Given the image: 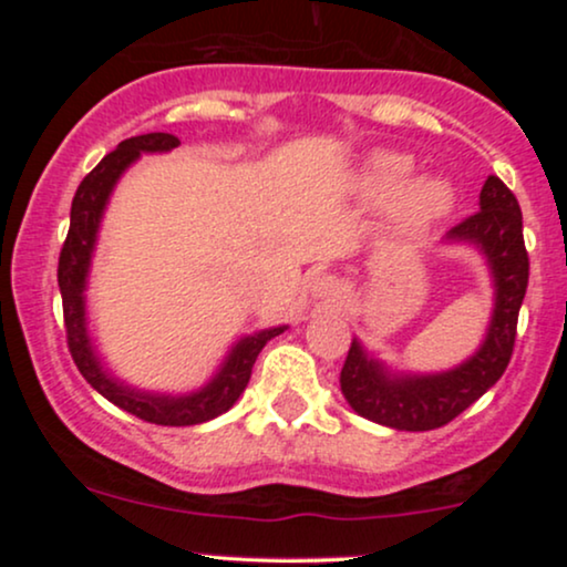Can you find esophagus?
<instances>
[{
	"instance_id": "1",
	"label": "esophagus",
	"mask_w": 567,
	"mask_h": 567,
	"mask_svg": "<svg viewBox=\"0 0 567 567\" xmlns=\"http://www.w3.org/2000/svg\"><path fill=\"white\" fill-rule=\"evenodd\" d=\"M341 282L330 275L315 277V282H311V296L322 303H338L341 301Z\"/></svg>"
}]
</instances>
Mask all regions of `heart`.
Instances as JSON below:
<instances>
[{"mask_svg":"<svg viewBox=\"0 0 567 567\" xmlns=\"http://www.w3.org/2000/svg\"><path fill=\"white\" fill-rule=\"evenodd\" d=\"M408 173L410 162L405 157L381 152L368 162L365 188L373 194H389L408 178ZM447 202H451V194L440 181H415L400 194V216L410 226H421L442 216L447 210Z\"/></svg>","mask_w":567,"mask_h":567,"instance_id":"heart-1","label":"heart"}]
</instances>
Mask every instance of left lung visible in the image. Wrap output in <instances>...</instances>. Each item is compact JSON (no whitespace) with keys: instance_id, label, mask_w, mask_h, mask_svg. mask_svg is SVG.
<instances>
[{"instance_id":"left-lung-1","label":"left lung","mask_w":567,"mask_h":567,"mask_svg":"<svg viewBox=\"0 0 567 567\" xmlns=\"http://www.w3.org/2000/svg\"><path fill=\"white\" fill-rule=\"evenodd\" d=\"M445 239L474 245L491 269L496 301L483 347L458 368L413 375L389 373L354 338L341 368V392L354 413L400 432H429L451 424L504 375L517 338L530 261L523 239V210L498 175H487L480 210L453 226Z\"/></svg>"}]
</instances>
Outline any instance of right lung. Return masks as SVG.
Segmentation results:
<instances>
[{"instance_id": "1", "label": "right lung", "mask_w": 567, "mask_h": 567, "mask_svg": "<svg viewBox=\"0 0 567 567\" xmlns=\"http://www.w3.org/2000/svg\"><path fill=\"white\" fill-rule=\"evenodd\" d=\"M181 146V141L171 133H146L135 138L122 141L112 154H106L97 165L84 175V181L76 188L74 202H71V224L66 243L61 247L58 258V288L63 298V322H66V341L69 351L74 357V365L80 368L84 381L95 389L97 394L106 396L116 408L127 410L135 419L148 421L159 426H194L216 419L226 413L239 394L245 392L250 381L256 357L271 338L285 333L288 324L279 328L258 330L256 336H245L234 343L229 357L218 373L213 375L205 386L192 394H154L141 392V389L127 386L120 379H114L97 360L93 341L87 333V315H84V288H87L90 261H93L97 229H101L103 210H106L109 197H112L116 181L122 173L133 165L141 154H162Z\"/></svg>"}]
</instances>
